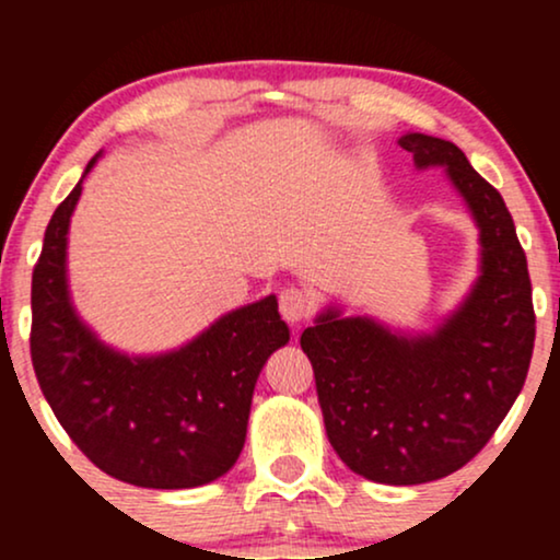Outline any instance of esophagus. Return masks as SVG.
<instances>
[{
    "mask_svg": "<svg viewBox=\"0 0 560 560\" xmlns=\"http://www.w3.org/2000/svg\"><path fill=\"white\" fill-rule=\"evenodd\" d=\"M279 311L287 324L298 326L313 313V300L305 289L300 287H284L279 292Z\"/></svg>",
    "mask_w": 560,
    "mask_h": 560,
    "instance_id": "34e87169",
    "label": "esophagus"
}]
</instances>
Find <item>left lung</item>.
<instances>
[{"mask_svg":"<svg viewBox=\"0 0 560 560\" xmlns=\"http://www.w3.org/2000/svg\"><path fill=\"white\" fill-rule=\"evenodd\" d=\"M419 171L445 168L479 229V276L429 334L329 305L302 331L331 447L378 485H423L466 466L516 402L535 347L526 255L503 197L453 141L405 133Z\"/></svg>","mask_w":560,"mask_h":560,"instance_id":"8db88e82","label":"left lung"}]
</instances>
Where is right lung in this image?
<instances>
[{"label":"right lung","instance_id":"right-lung-1","mask_svg":"<svg viewBox=\"0 0 560 560\" xmlns=\"http://www.w3.org/2000/svg\"><path fill=\"white\" fill-rule=\"evenodd\" d=\"M81 182L44 234L31 281V361L57 421L96 468L150 490L208 485L240 458L262 365L289 342L273 294L226 313L191 342L126 355L75 313L68 229Z\"/></svg>","mask_w":560,"mask_h":560}]
</instances>
